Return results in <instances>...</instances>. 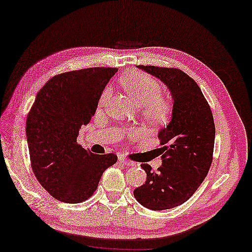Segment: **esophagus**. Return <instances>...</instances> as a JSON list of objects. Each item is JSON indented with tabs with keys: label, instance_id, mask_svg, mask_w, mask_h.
I'll use <instances>...</instances> for the list:
<instances>
[{
	"label": "esophagus",
	"instance_id": "esophagus-1",
	"mask_svg": "<svg viewBox=\"0 0 252 252\" xmlns=\"http://www.w3.org/2000/svg\"><path fill=\"white\" fill-rule=\"evenodd\" d=\"M118 162L119 163H122V164H125V165H134L135 163L134 162H131L130 160H128V158H124V157H121L118 158Z\"/></svg>",
	"mask_w": 252,
	"mask_h": 252
}]
</instances>
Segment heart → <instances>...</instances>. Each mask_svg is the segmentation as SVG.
<instances>
[{
	"label": "heart",
	"mask_w": 252,
	"mask_h": 252,
	"mask_svg": "<svg viewBox=\"0 0 252 252\" xmlns=\"http://www.w3.org/2000/svg\"><path fill=\"white\" fill-rule=\"evenodd\" d=\"M119 83L135 102L141 104L142 117L150 123L165 122L171 114V102L162 94V87L158 81L144 72L129 69L119 77ZM109 90L103 89L99 96V106L106 103Z\"/></svg>",
	"instance_id": "b5f03b06"
}]
</instances>
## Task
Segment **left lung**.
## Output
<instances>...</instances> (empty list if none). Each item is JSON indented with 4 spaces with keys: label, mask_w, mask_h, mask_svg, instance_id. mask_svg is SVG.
Segmentation results:
<instances>
[{
    "label": "left lung",
    "mask_w": 252,
    "mask_h": 252,
    "mask_svg": "<svg viewBox=\"0 0 252 252\" xmlns=\"http://www.w3.org/2000/svg\"><path fill=\"white\" fill-rule=\"evenodd\" d=\"M138 67L166 84L173 109L171 122L158 135L162 165L158 172L151 171L150 164L141 165L146 181L135 189L134 196L150 210H170L187 202L207 176L214 151V118L198 84L181 69Z\"/></svg>",
    "instance_id": "obj_1"
}]
</instances>
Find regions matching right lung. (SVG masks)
Masks as SVG:
<instances>
[{
	"mask_svg": "<svg viewBox=\"0 0 252 252\" xmlns=\"http://www.w3.org/2000/svg\"><path fill=\"white\" fill-rule=\"evenodd\" d=\"M117 67L62 73L47 81L27 116L30 162L37 180L61 202L75 204L94 195L102 173L117 162L113 153L94 154L76 142L91 121L99 96Z\"/></svg>",
	"mask_w": 252,
	"mask_h": 252,
	"instance_id": "add662e5",
	"label": "right lung"
}]
</instances>
